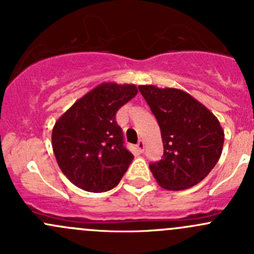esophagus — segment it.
Segmentation results:
<instances>
[{
  "instance_id": "esophagus-1",
  "label": "esophagus",
  "mask_w": 254,
  "mask_h": 254,
  "mask_svg": "<svg viewBox=\"0 0 254 254\" xmlns=\"http://www.w3.org/2000/svg\"><path fill=\"white\" fill-rule=\"evenodd\" d=\"M136 147H137V150L140 151V152H143V150H145V142H143L142 140H140V141L137 142Z\"/></svg>"
}]
</instances>
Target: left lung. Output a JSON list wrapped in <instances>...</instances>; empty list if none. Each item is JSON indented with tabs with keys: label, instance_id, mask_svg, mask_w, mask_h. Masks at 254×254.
<instances>
[{
	"label": "left lung",
	"instance_id": "1",
	"mask_svg": "<svg viewBox=\"0 0 254 254\" xmlns=\"http://www.w3.org/2000/svg\"><path fill=\"white\" fill-rule=\"evenodd\" d=\"M139 91L161 129L163 157L150 163L157 183L168 190L198 184L221 156L225 135L217 118L182 89L145 84Z\"/></svg>",
	"mask_w": 254,
	"mask_h": 254
}]
</instances>
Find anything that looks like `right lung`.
Masks as SVG:
<instances>
[{"mask_svg": "<svg viewBox=\"0 0 254 254\" xmlns=\"http://www.w3.org/2000/svg\"><path fill=\"white\" fill-rule=\"evenodd\" d=\"M136 94L135 84L103 82L56 120L54 155L76 187L92 193L111 190L127 172L134 156L125 148L115 115Z\"/></svg>", "mask_w": 254, "mask_h": 254, "instance_id": "add662e5", "label": "right lung"}]
</instances>
